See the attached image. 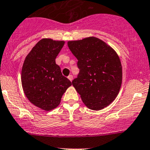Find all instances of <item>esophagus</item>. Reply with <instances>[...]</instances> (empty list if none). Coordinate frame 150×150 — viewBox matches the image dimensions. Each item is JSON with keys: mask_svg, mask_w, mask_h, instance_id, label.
<instances>
[{"mask_svg": "<svg viewBox=\"0 0 150 150\" xmlns=\"http://www.w3.org/2000/svg\"><path fill=\"white\" fill-rule=\"evenodd\" d=\"M67 78H68V79H69L70 81H72V79H73V76H72V75H69V76L67 77Z\"/></svg>", "mask_w": 150, "mask_h": 150, "instance_id": "obj_1", "label": "esophagus"}]
</instances>
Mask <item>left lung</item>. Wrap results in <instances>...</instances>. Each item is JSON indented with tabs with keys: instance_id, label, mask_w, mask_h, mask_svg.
Here are the masks:
<instances>
[{
	"instance_id": "1",
	"label": "left lung",
	"mask_w": 150,
	"mask_h": 150,
	"mask_svg": "<svg viewBox=\"0 0 150 150\" xmlns=\"http://www.w3.org/2000/svg\"><path fill=\"white\" fill-rule=\"evenodd\" d=\"M78 59V77L72 81L83 103L93 110L114 101L122 83V66L115 51L95 37L67 43Z\"/></svg>"
}]
</instances>
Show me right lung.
Segmentation results:
<instances>
[{"instance_id":"add662e5","label":"right lung","mask_w":150,"mask_h":150,"mask_svg":"<svg viewBox=\"0 0 150 150\" xmlns=\"http://www.w3.org/2000/svg\"><path fill=\"white\" fill-rule=\"evenodd\" d=\"M64 44V41L42 39L29 53L22 67L25 95L32 104L47 111L59 104L62 95L72 85L55 61Z\"/></svg>"}]
</instances>
